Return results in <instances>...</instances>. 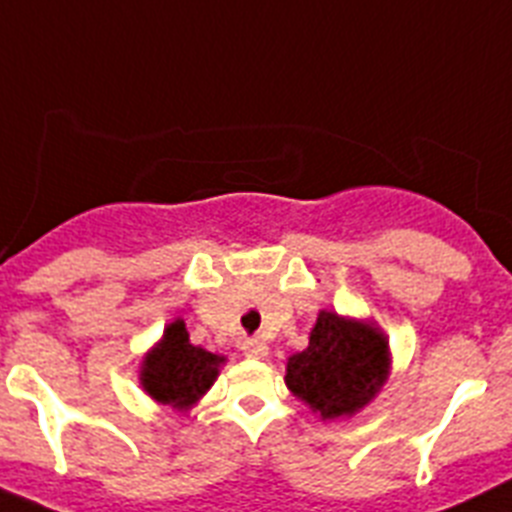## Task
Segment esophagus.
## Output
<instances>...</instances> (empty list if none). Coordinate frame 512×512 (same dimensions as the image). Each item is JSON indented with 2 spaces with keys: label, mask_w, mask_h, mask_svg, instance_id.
Wrapping results in <instances>:
<instances>
[{
  "label": "esophagus",
  "mask_w": 512,
  "mask_h": 512,
  "mask_svg": "<svg viewBox=\"0 0 512 512\" xmlns=\"http://www.w3.org/2000/svg\"><path fill=\"white\" fill-rule=\"evenodd\" d=\"M241 351L246 356H251V359H264V356L269 354V346H266L261 338H243Z\"/></svg>",
  "instance_id": "esophagus-1"
}]
</instances>
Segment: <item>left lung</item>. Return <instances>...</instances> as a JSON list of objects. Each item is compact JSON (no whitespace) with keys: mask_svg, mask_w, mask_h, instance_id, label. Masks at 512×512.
<instances>
[{"mask_svg":"<svg viewBox=\"0 0 512 512\" xmlns=\"http://www.w3.org/2000/svg\"><path fill=\"white\" fill-rule=\"evenodd\" d=\"M387 341L364 323L320 312L310 346L287 361V387L320 418L351 415L387 379Z\"/></svg>","mask_w":512,"mask_h":512,"instance_id":"8db88e82","label":"left lung"}]
</instances>
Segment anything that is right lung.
<instances>
[{"mask_svg":"<svg viewBox=\"0 0 512 512\" xmlns=\"http://www.w3.org/2000/svg\"><path fill=\"white\" fill-rule=\"evenodd\" d=\"M223 361V356L192 346L184 323L176 320L166 328L164 341L143 361L140 382L153 400L174 408H189L202 392L210 390L217 377V366Z\"/></svg>","mask_w":512,"mask_h":512,"instance_id":"right-lung-1","label":"right lung"}]
</instances>
